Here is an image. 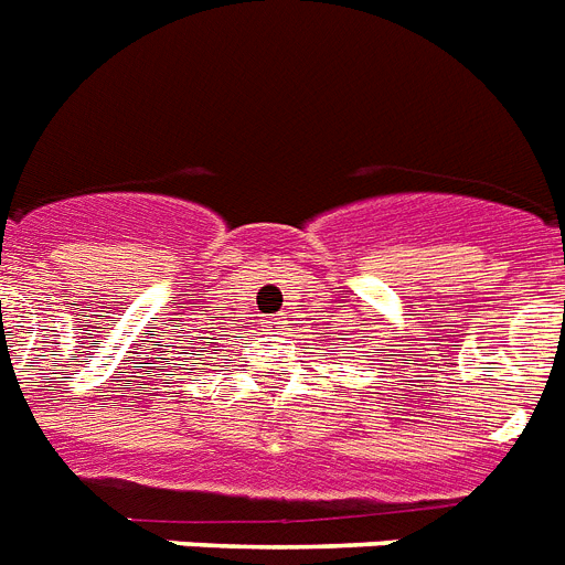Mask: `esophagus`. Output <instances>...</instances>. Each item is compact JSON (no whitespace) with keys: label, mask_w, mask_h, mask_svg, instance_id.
<instances>
[{"label":"esophagus","mask_w":565,"mask_h":565,"mask_svg":"<svg viewBox=\"0 0 565 565\" xmlns=\"http://www.w3.org/2000/svg\"><path fill=\"white\" fill-rule=\"evenodd\" d=\"M286 323H288L286 317H282V315H274L271 320H268V329H271L274 334H282V332H286Z\"/></svg>","instance_id":"34e87169"}]
</instances>
